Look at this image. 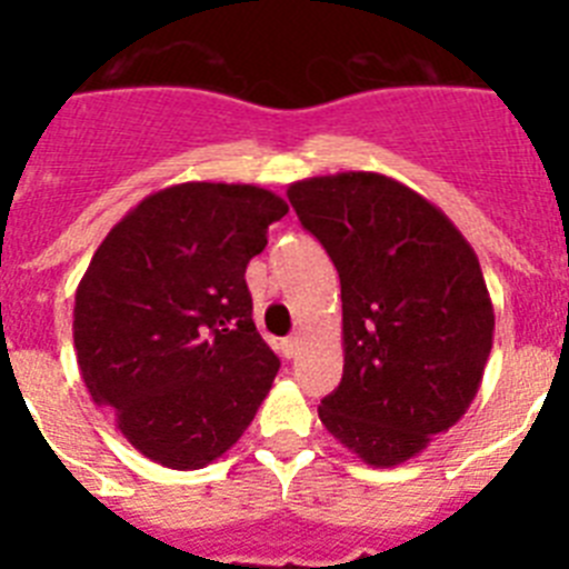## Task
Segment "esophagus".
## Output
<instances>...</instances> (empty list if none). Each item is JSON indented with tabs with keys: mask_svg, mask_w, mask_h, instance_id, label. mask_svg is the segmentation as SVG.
Masks as SVG:
<instances>
[{
	"mask_svg": "<svg viewBox=\"0 0 569 569\" xmlns=\"http://www.w3.org/2000/svg\"><path fill=\"white\" fill-rule=\"evenodd\" d=\"M279 350H281V356H284V359H293V356L299 353V336H290V339H281Z\"/></svg>",
	"mask_w": 569,
	"mask_h": 569,
	"instance_id": "1",
	"label": "esophagus"
}]
</instances>
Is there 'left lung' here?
Listing matches in <instances>:
<instances>
[{
	"instance_id": "1",
	"label": "left lung",
	"mask_w": 569,
	"mask_h": 569,
	"mask_svg": "<svg viewBox=\"0 0 569 569\" xmlns=\"http://www.w3.org/2000/svg\"><path fill=\"white\" fill-rule=\"evenodd\" d=\"M341 281L345 373L321 425L370 467H396L479 393L492 301L476 250L425 196L370 170L288 188Z\"/></svg>"
}]
</instances>
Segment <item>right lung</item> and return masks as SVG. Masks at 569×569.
I'll return each instance as SVG.
<instances>
[{
	"label": "right lung",
	"mask_w": 569,
	"mask_h": 569,
	"mask_svg": "<svg viewBox=\"0 0 569 569\" xmlns=\"http://www.w3.org/2000/svg\"><path fill=\"white\" fill-rule=\"evenodd\" d=\"M284 213L256 184H173L144 196L90 259L73 308L79 373L156 465L216 461L270 393L279 359L253 325L244 270Z\"/></svg>",
	"instance_id": "1"
}]
</instances>
